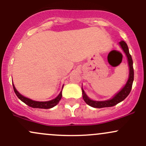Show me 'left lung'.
Here are the masks:
<instances>
[{
	"label": "left lung",
	"instance_id": "obj_1",
	"mask_svg": "<svg viewBox=\"0 0 146 146\" xmlns=\"http://www.w3.org/2000/svg\"><path fill=\"white\" fill-rule=\"evenodd\" d=\"M120 45L122 50L126 54V56L128 58V62H129V78L127 82H126L125 86L116 95H115L113 98L111 99L108 100V101H94L89 99L88 96L84 92V90L82 89V95H83V99L84 101L87 103L88 105L94 108H108V107H112L114 105H117V103H120L127 97L128 95L131 92V89H132L133 82L134 80V70H133V60L131 55L129 53V47L128 45L124 41H121L120 42Z\"/></svg>",
	"mask_w": 146,
	"mask_h": 146
}]
</instances>
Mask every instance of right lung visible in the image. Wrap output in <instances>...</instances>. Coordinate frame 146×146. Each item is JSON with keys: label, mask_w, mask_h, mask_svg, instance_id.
Listing matches in <instances>:
<instances>
[{"label": "right lung", "mask_w": 146, "mask_h": 146, "mask_svg": "<svg viewBox=\"0 0 146 146\" xmlns=\"http://www.w3.org/2000/svg\"><path fill=\"white\" fill-rule=\"evenodd\" d=\"M13 90L15 92V94H16L17 97L20 99L22 102H24L25 104L29 105V107H31L33 108H40V109H50L53 108V107L56 106L59 101H60L61 98H62V91L59 94V95L53 100H51L49 101H45V102H39V101H33V100L28 99V98L25 97V96H22L20 93L17 92L16 89H15V86L13 84ZM63 88V87H62Z\"/></svg>", "instance_id": "1"}]
</instances>
